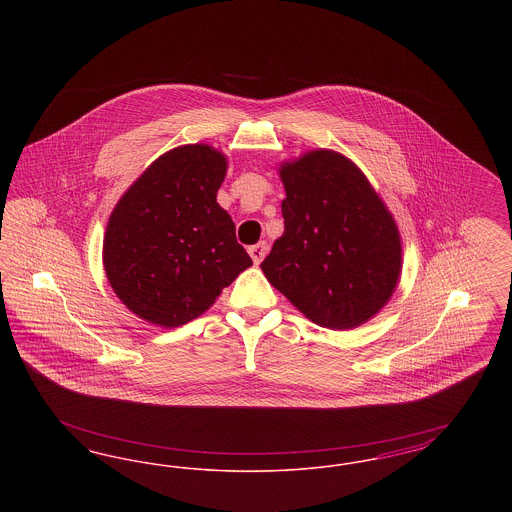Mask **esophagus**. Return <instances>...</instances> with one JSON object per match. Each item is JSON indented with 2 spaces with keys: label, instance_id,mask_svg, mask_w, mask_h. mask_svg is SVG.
<instances>
[{
  "label": "esophagus",
  "instance_id": "34e87169",
  "mask_svg": "<svg viewBox=\"0 0 512 512\" xmlns=\"http://www.w3.org/2000/svg\"><path fill=\"white\" fill-rule=\"evenodd\" d=\"M267 244L265 242H259V244L251 245L247 251H249V255H251V259H253V263L255 265H259L263 259H265V255H267Z\"/></svg>",
  "mask_w": 512,
  "mask_h": 512
}]
</instances>
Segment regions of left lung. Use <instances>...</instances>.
Returning <instances> with one entry per match:
<instances>
[{"label": "left lung", "instance_id": "8db88e82", "mask_svg": "<svg viewBox=\"0 0 512 512\" xmlns=\"http://www.w3.org/2000/svg\"><path fill=\"white\" fill-rule=\"evenodd\" d=\"M284 234L261 268L318 326L351 330L374 317L401 276V236L363 171L332 149L280 165Z\"/></svg>", "mask_w": 512, "mask_h": 512}]
</instances>
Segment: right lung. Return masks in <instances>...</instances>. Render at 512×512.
Masks as SVG:
<instances>
[{
    "label": "right lung",
    "mask_w": 512,
    "mask_h": 512,
    "mask_svg": "<svg viewBox=\"0 0 512 512\" xmlns=\"http://www.w3.org/2000/svg\"><path fill=\"white\" fill-rule=\"evenodd\" d=\"M228 161L207 144L155 159L115 205L103 267L136 317L176 328L203 315L253 261L217 203Z\"/></svg>",
    "instance_id": "obj_1"
}]
</instances>
